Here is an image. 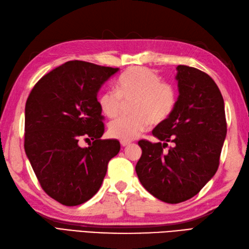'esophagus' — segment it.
<instances>
[{
  "mask_svg": "<svg viewBox=\"0 0 249 249\" xmlns=\"http://www.w3.org/2000/svg\"><path fill=\"white\" fill-rule=\"evenodd\" d=\"M131 143L129 141H121V145L123 146V147H127V146H129Z\"/></svg>",
  "mask_w": 249,
  "mask_h": 249,
  "instance_id": "1",
  "label": "esophagus"
}]
</instances>
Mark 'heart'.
Here are the masks:
<instances>
[{"mask_svg":"<svg viewBox=\"0 0 249 249\" xmlns=\"http://www.w3.org/2000/svg\"><path fill=\"white\" fill-rule=\"evenodd\" d=\"M116 90L100 92L98 104L105 117L117 118L124 103L131 102V117L120 118L108 126L113 139L130 141L148 128L149 124H161L174 112L178 94L176 88L147 67H130L119 76Z\"/></svg>","mask_w":249,"mask_h":249,"instance_id":"1","label":"heart"}]
</instances>
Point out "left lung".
<instances>
[{"label": "left lung", "mask_w": 249, "mask_h": 249, "mask_svg": "<svg viewBox=\"0 0 249 249\" xmlns=\"http://www.w3.org/2000/svg\"><path fill=\"white\" fill-rule=\"evenodd\" d=\"M177 71L175 110L152 130L160 142L139 141L142 156L136 165L144 188L170 204L193 197L214 176L227 132L224 100L214 81L194 67L179 65Z\"/></svg>", "instance_id": "1"}]
</instances>
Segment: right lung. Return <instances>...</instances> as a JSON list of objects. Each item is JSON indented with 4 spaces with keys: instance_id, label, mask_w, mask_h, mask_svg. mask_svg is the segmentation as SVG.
Instances as JSON below:
<instances>
[{
    "instance_id": "obj_1",
    "label": "right lung",
    "mask_w": 249,
    "mask_h": 249,
    "mask_svg": "<svg viewBox=\"0 0 249 249\" xmlns=\"http://www.w3.org/2000/svg\"><path fill=\"white\" fill-rule=\"evenodd\" d=\"M119 68L69 61L36 83L25 106L24 148L44 191L66 206L98 193L107 165L120 151L104 133L97 95ZM82 139L89 142L80 146Z\"/></svg>"
}]
</instances>
